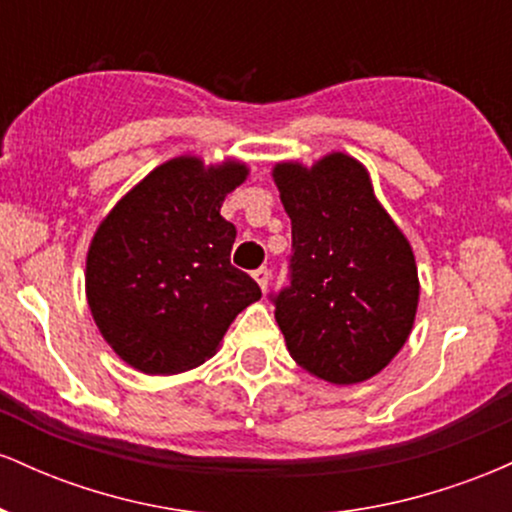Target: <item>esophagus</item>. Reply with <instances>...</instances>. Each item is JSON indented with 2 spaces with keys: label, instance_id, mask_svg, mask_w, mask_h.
Returning a JSON list of instances; mask_svg holds the SVG:
<instances>
[{
  "label": "esophagus",
  "instance_id": "1",
  "mask_svg": "<svg viewBox=\"0 0 512 512\" xmlns=\"http://www.w3.org/2000/svg\"><path fill=\"white\" fill-rule=\"evenodd\" d=\"M252 279L257 281V286H260L262 291H267V286H269V272L264 267H260V269H255V272H252Z\"/></svg>",
  "mask_w": 512,
  "mask_h": 512
}]
</instances>
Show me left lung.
<instances>
[{
	"instance_id": "left-lung-1",
	"label": "left lung",
	"mask_w": 512,
	"mask_h": 512,
	"mask_svg": "<svg viewBox=\"0 0 512 512\" xmlns=\"http://www.w3.org/2000/svg\"><path fill=\"white\" fill-rule=\"evenodd\" d=\"M291 219V286L274 298L293 361L332 385L378 375L407 344L419 308L411 243L344 151L274 163Z\"/></svg>"
}]
</instances>
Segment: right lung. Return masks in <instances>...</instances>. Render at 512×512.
Wrapping results in <instances>:
<instances>
[{"label":"right lung","instance_id":"1","mask_svg":"<svg viewBox=\"0 0 512 512\" xmlns=\"http://www.w3.org/2000/svg\"><path fill=\"white\" fill-rule=\"evenodd\" d=\"M248 163L170 158L122 195L86 252V301L101 337L127 366L178 375L209 361L240 310L262 291L231 264L236 226L223 199Z\"/></svg>","mask_w":512,"mask_h":512}]
</instances>
